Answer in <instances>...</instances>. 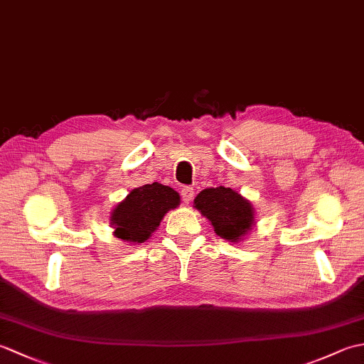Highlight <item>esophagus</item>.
Here are the masks:
<instances>
[{"mask_svg":"<svg viewBox=\"0 0 364 364\" xmlns=\"http://www.w3.org/2000/svg\"><path fill=\"white\" fill-rule=\"evenodd\" d=\"M181 198L184 203H191V200L194 198V189H192L191 186L181 188Z\"/></svg>","mask_w":364,"mask_h":364,"instance_id":"obj_1","label":"esophagus"}]
</instances>
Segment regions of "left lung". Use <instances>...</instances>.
I'll list each match as a JSON object with an SVG mask.
<instances>
[{"instance_id":"obj_1","label":"left lung","mask_w":364,"mask_h":364,"mask_svg":"<svg viewBox=\"0 0 364 364\" xmlns=\"http://www.w3.org/2000/svg\"><path fill=\"white\" fill-rule=\"evenodd\" d=\"M194 208L211 222L215 235L228 242H241L257 225L255 208L230 188H206L194 200Z\"/></svg>"}]
</instances>
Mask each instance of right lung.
Instances as JSON below:
<instances>
[{
  "instance_id": "obj_1",
  "label": "right lung",
  "mask_w": 364,
  "mask_h": 364,
  "mask_svg": "<svg viewBox=\"0 0 364 364\" xmlns=\"http://www.w3.org/2000/svg\"><path fill=\"white\" fill-rule=\"evenodd\" d=\"M180 205V194L161 183L136 188L111 211L114 236L123 242L142 244L156 231L161 220Z\"/></svg>"
}]
</instances>
